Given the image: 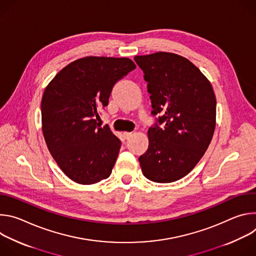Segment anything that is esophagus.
<instances>
[{"label":"esophagus","mask_w":256,"mask_h":256,"mask_svg":"<svg viewBox=\"0 0 256 256\" xmlns=\"http://www.w3.org/2000/svg\"><path fill=\"white\" fill-rule=\"evenodd\" d=\"M132 136V132H124V138L126 140H128V138H130V136Z\"/></svg>","instance_id":"1"}]
</instances>
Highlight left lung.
Returning a JSON list of instances; mask_svg holds the SVG:
<instances>
[{
  "instance_id": "8db88e82",
  "label": "left lung",
  "mask_w": 256,
  "mask_h": 256,
  "mask_svg": "<svg viewBox=\"0 0 256 256\" xmlns=\"http://www.w3.org/2000/svg\"><path fill=\"white\" fill-rule=\"evenodd\" d=\"M151 95L155 124L149 147L140 158L144 175L173 182L188 174L204 156L216 128V97L202 72L170 52L136 56Z\"/></svg>"
}]
</instances>
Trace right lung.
<instances>
[{
    "label": "right lung",
    "mask_w": 256,
    "mask_h": 256,
    "mask_svg": "<svg viewBox=\"0 0 256 256\" xmlns=\"http://www.w3.org/2000/svg\"><path fill=\"white\" fill-rule=\"evenodd\" d=\"M134 68L126 58L87 56L64 68L46 88L42 120L48 148L77 184H93L112 174L122 142L95 118L114 85Z\"/></svg>",
    "instance_id": "right-lung-1"
}]
</instances>
